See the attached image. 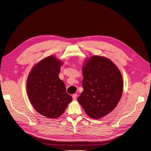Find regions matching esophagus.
I'll return each instance as SVG.
<instances>
[{
	"label": "esophagus",
	"mask_w": 151,
	"mask_h": 151,
	"mask_svg": "<svg viewBox=\"0 0 151 151\" xmlns=\"http://www.w3.org/2000/svg\"><path fill=\"white\" fill-rule=\"evenodd\" d=\"M77 96H78V95H77L76 93H74V94H73V96H72L73 99L74 100H75L76 99V98H77Z\"/></svg>",
	"instance_id": "obj_1"
}]
</instances>
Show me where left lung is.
Masks as SVG:
<instances>
[{"mask_svg": "<svg viewBox=\"0 0 151 151\" xmlns=\"http://www.w3.org/2000/svg\"><path fill=\"white\" fill-rule=\"evenodd\" d=\"M83 91L78 101L86 113L99 119L111 112L123 91L121 72L109 59L94 55L83 67Z\"/></svg>", "mask_w": 151, "mask_h": 151, "instance_id": "obj_1", "label": "left lung"}]
</instances>
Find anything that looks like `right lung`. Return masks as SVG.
Here are the masks:
<instances>
[{
  "label": "right lung",
  "instance_id": "right-lung-1",
  "mask_svg": "<svg viewBox=\"0 0 151 151\" xmlns=\"http://www.w3.org/2000/svg\"><path fill=\"white\" fill-rule=\"evenodd\" d=\"M61 65L55 57H47L34 67L28 76L27 91L31 104L47 118L59 117L72 100L59 78Z\"/></svg>",
  "mask_w": 151,
  "mask_h": 151
}]
</instances>
